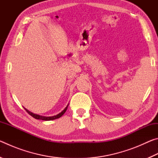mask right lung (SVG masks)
I'll return each mask as SVG.
<instances>
[{"instance_id": "obj_1", "label": "right lung", "mask_w": 158, "mask_h": 158, "mask_svg": "<svg viewBox=\"0 0 158 158\" xmlns=\"http://www.w3.org/2000/svg\"><path fill=\"white\" fill-rule=\"evenodd\" d=\"M69 105V104L68 105H67L66 107L63 109V110L59 113L57 115H56V116H40V115H38V114H33L32 113L31 111H28V109H26V108L25 110L28 112V113L31 115V116H33V118H35V119H38V120H43V121H52V120H55V119H57V118H59L60 117H61L63 116V115L65 114V112L66 111L67 109H68V106Z\"/></svg>"}]
</instances>
